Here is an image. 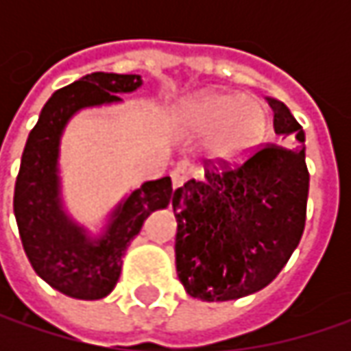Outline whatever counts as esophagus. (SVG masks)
Wrapping results in <instances>:
<instances>
[{
    "label": "esophagus",
    "instance_id": "esophagus-1",
    "mask_svg": "<svg viewBox=\"0 0 351 351\" xmlns=\"http://www.w3.org/2000/svg\"><path fill=\"white\" fill-rule=\"evenodd\" d=\"M185 180H187V173H185V169L176 168L173 171H171V185H173V189H176V187H180V185H183V183H185Z\"/></svg>",
    "mask_w": 351,
    "mask_h": 351
}]
</instances>
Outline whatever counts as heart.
Wrapping results in <instances>:
<instances>
[{
	"label": "heart",
	"mask_w": 351,
	"mask_h": 351,
	"mask_svg": "<svg viewBox=\"0 0 351 351\" xmlns=\"http://www.w3.org/2000/svg\"><path fill=\"white\" fill-rule=\"evenodd\" d=\"M176 123L183 134L205 138L209 160L236 164L260 146L269 115L258 97L210 89L180 103Z\"/></svg>",
	"instance_id": "b5f03b06"
}]
</instances>
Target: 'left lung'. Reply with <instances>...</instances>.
<instances>
[{
  "instance_id": "8db88e82",
  "label": "left lung",
  "mask_w": 351,
  "mask_h": 351,
  "mask_svg": "<svg viewBox=\"0 0 351 351\" xmlns=\"http://www.w3.org/2000/svg\"><path fill=\"white\" fill-rule=\"evenodd\" d=\"M274 128L293 148L267 146L242 166L176 189V269L201 301H234L269 285L299 246L306 219L304 130L289 107L265 97Z\"/></svg>"
}]
</instances>
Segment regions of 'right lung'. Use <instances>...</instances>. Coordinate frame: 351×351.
Returning <instances> with one entry per match:
<instances>
[{
  "label": "right lung",
  "instance_id": "add662e5",
  "mask_svg": "<svg viewBox=\"0 0 351 351\" xmlns=\"http://www.w3.org/2000/svg\"><path fill=\"white\" fill-rule=\"evenodd\" d=\"M142 88V75L93 72L52 93L31 130L17 182L13 210L21 242L36 276L72 299L97 301L115 289L123 256L144 221L171 199L168 176L144 182L105 215L93 230L66 207L60 146L77 113L121 105L119 95Z\"/></svg>",
  "mask_w": 351,
  "mask_h": 351
}]
</instances>
